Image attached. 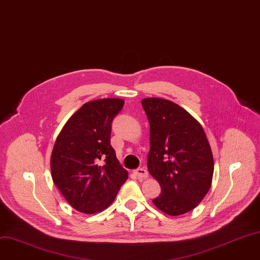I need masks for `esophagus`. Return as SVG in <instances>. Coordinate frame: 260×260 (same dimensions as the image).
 Masks as SVG:
<instances>
[{
  "label": "esophagus",
  "instance_id": "obj_1",
  "mask_svg": "<svg viewBox=\"0 0 260 260\" xmlns=\"http://www.w3.org/2000/svg\"><path fill=\"white\" fill-rule=\"evenodd\" d=\"M134 174L139 179H147L149 177V172L145 168H138L134 171Z\"/></svg>",
  "mask_w": 260,
  "mask_h": 260
}]
</instances>
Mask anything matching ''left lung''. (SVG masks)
Instances as JSON below:
<instances>
[{"label": "left lung", "mask_w": 260, "mask_h": 260, "mask_svg": "<svg viewBox=\"0 0 260 260\" xmlns=\"http://www.w3.org/2000/svg\"><path fill=\"white\" fill-rule=\"evenodd\" d=\"M141 105L150 123L148 169L161 188L153 204L171 216L187 213L212 184L214 160L206 133L174 102L148 98Z\"/></svg>", "instance_id": "8db88e82"}]
</instances>
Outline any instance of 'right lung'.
Returning <instances> with one entry per match:
<instances>
[{"label":"right lung","instance_id":"obj_1","mask_svg":"<svg viewBox=\"0 0 260 260\" xmlns=\"http://www.w3.org/2000/svg\"><path fill=\"white\" fill-rule=\"evenodd\" d=\"M123 105L121 99L85 103L55 139L50 158L53 183L79 212L107 209L128 178L110 145L111 122Z\"/></svg>","mask_w":260,"mask_h":260}]
</instances>
